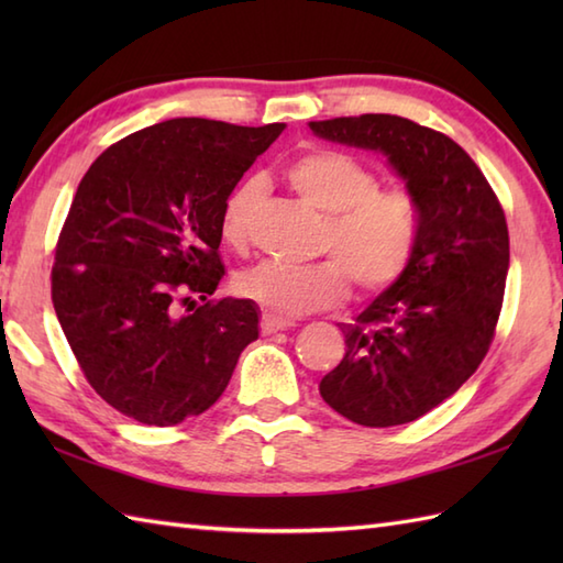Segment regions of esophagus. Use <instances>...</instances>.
I'll use <instances>...</instances> for the list:
<instances>
[{"label":"esophagus","mask_w":563,"mask_h":563,"mask_svg":"<svg viewBox=\"0 0 563 563\" xmlns=\"http://www.w3.org/2000/svg\"><path fill=\"white\" fill-rule=\"evenodd\" d=\"M295 327L292 319H283L275 314H263L261 317V331L263 333H278V331H288Z\"/></svg>","instance_id":"esophagus-1"}]
</instances>
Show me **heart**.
I'll use <instances>...</instances> for the list:
<instances>
[{
	"label": "heart",
	"instance_id": "heart-1",
	"mask_svg": "<svg viewBox=\"0 0 563 563\" xmlns=\"http://www.w3.org/2000/svg\"><path fill=\"white\" fill-rule=\"evenodd\" d=\"M290 186L327 214L317 263L261 261L236 278V292L275 317H302L336 307L349 278L357 292H379L409 268L418 242V208L406 188H379L377 174L353 154L312 150L285 169ZM261 184L234 188L222 210V236L230 246L249 242L251 212Z\"/></svg>",
	"mask_w": 563,
	"mask_h": 563
}]
</instances>
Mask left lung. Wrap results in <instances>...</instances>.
<instances>
[{
    "label": "left lung",
    "instance_id": "left-lung-1",
    "mask_svg": "<svg viewBox=\"0 0 563 563\" xmlns=\"http://www.w3.org/2000/svg\"><path fill=\"white\" fill-rule=\"evenodd\" d=\"M309 128L385 154L416 200L409 268L341 324L345 355L319 382L331 409L357 426L411 423L452 397L494 341L510 263L504 208L457 142L409 118L365 113Z\"/></svg>",
    "mask_w": 563,
    "mask_h": 563
}]
</instances>
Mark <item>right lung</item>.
Wrapping results in <instances>:
<instances>
[{"label": "right lung", "instance_id": "add662e5", "mask_svg": "<svg viewBox=\"0 0 563 563\" xmlns=\"http://www.w3.org/2000/svg\"><path fill=\"white\" fill-rule=\"evenodd\" d=\"M283 130L172 118L84 174L57 239L53 305L84 377L115 411L159 428L200 416L258 339L254 300L210 295L224 275V202Z\"/></svg>", "mask_w": 563, "mask_h": 563}]
</instances>
